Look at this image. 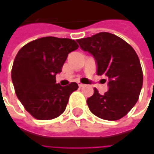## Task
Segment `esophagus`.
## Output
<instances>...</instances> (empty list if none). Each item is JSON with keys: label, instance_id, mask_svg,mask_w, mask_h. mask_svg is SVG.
<instances>
[{"label": "esophagus", "instance_id": "1", "mask_svg": "<svg viewBox=\"0 0 154 154\" xmlns=\"http://www.w3.org/2000/svg\"><path fill=\"white\" fill-rule=\"evenodd\" d=\"M78 86H79V87H80V88L85 87V85H84V84H82V83H80V82L78 83Z\"/></svg>", "mask_w": 154, "mask_h": 154}]
</instances>
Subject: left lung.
Masks as SVG:
<instances>
[{
    "label": "left lung",
    "instance_id": "left-lung-1",
    "mask_svg": "<svg viewBox=\"0 0 154 154\" xmlns=\"http://www.w3.org/2000/svg\"><path fill=\"white\" fill-rule=\"evenodd\" d=\"M77 42L93 56L97 75L108 80L106 92L100 95L94 88V94L87 99L91 112L106 120L121 119L136 104L143 86L142 68L135 51L122 38L107 32Z\"/></svg>",
    "mask_w": 154,
    "mask_h": 154
}]
</instances>
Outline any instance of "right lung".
<instances>
[{
    "instance_id": "obj_1",
    "label": "right lung",
    "mask_w": 154,
    "mask_h": 154,
    "mask_svg": "<svg viewBox=\"0 0 154 154\" xmlns=\"http://www.w3.org/2000/svg\"><path fill=\"white\" fill-rule=\"evenodd\" d=\"M78 48L73 39L44 37L22 47L13 63L11 79L20 101L35 119H52L66 109L78 85L62 87L56 75L62 72L67 55Z\"/></svg>"
}]
</instances>
